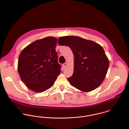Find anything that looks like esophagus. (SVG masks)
Instances as JSON below:
<instances>
[{
    "mask_svg": "<svg viewBox=\"0 0 129 129\" xmlns=\"http://www.w3.org/2000/svg\"><path fill=\"white\" fill-rule=\"evenodd\" d=\"M67 65H68V63L67 62H65V63H64L63 64V68H66L67 66Z\"/></svg>",
    "mask_w": 129,
    "mask_h": 129,
    "instance_id": "obj_1",
    "label": "esophagus"
}]
</instances>
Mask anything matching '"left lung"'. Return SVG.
Instances as JSON below:
<instances>
[{
  "label": "left lung",
  "instance_id": "1",
  "mask_svg": "<svg viewBox=\"0 0 129 129\" xmlns=\"http://www.w3.org/2000/svg\"><path fill=\"white\" fill-rule=\"evenodd\" d=\"M59 45L69 46L74 53V71L68 79L82 92H90L101 85L107 73L109 61L99 44L78 36L59 38Z\"/></svg>",
  "mask_w": 129,
  "mask_h": 129
}]
</instances>
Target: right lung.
Returning <instances> with one entry per match:
<instances>
[{
    "mask_svg": "<svg viewBox=\"0 0 129 129\" xmlns=\"http://www.w3.org/2000/svg\"><path fill=\"white\" fill-rule=\"evenodd\" d=\"M57 41L53 37L38 40L25 47L19 55V74L32 91L40 93L49 89L60 73L55 51Z\"/></svg>",
    "mask_w": 129,
    "mask_h": 129,
    "instance_id": "right-lung-1",
    "label": "right lung"
}]
</instances>
